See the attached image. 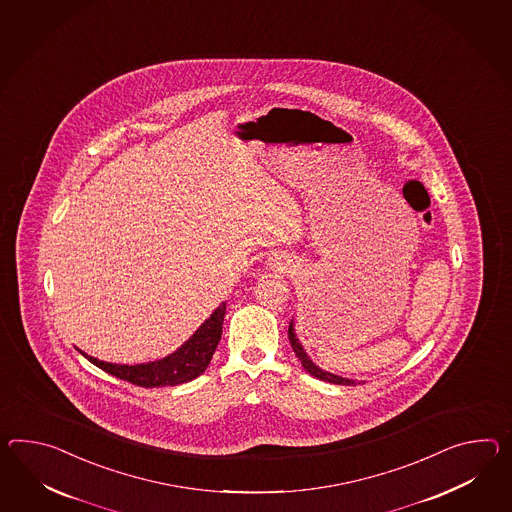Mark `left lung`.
<instances>
[{"label": "left lung", "mask_w": 512, "mask_h": 512, "mask_svg": "<svg viewBox=\"0 0 512 512\" xmlns=\"http://www.w3.org/2000/svg\"><path fill=\"white\" fill-rule=\"evenodd\" d=\"M288 340H290V346L294 349V353H296V357L300 359L301 366L309 372V374L314 375V377H318V379H322V381H329V383H335V385H357V381H351V379H344V377H338V375L327 374L324 370H320L314 362L307 357V353L303 351L301 348L300 342H298V338L294 335V327H292V322L288 325Z\"/></svg>", "instance_id": "left-lung-1"}]
</instances>
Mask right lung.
Masks as SVG:
<instances>
[{"instance_id": "obj_1", "label": "right lung", "mask_w": 512, "mask_h": 512, "mask_svg": "<svg viewBox=\"0 0 512 512\" xmlns=\"http://www.w3.org/2000/svg\"><path fill=\"white\" fill-rule=\"evenodd\" d=\"M225 303H222L211 318L201 325L200 329L187 340L181 348L163 361L148 362V364H111L87 357L88 361L96 364L103 372L120 377L133 385L144 388L175 387L187 383L203 374L212 359V353L222 337L224 327Z\"/></svg>"}]
</instances>
